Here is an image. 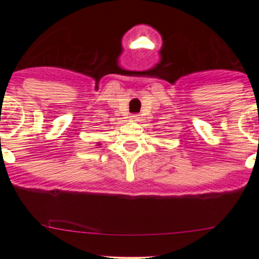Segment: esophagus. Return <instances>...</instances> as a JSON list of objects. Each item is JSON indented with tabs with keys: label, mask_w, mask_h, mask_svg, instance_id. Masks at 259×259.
<instances>
[{
	"label": "esophagus",
	"mask_w": 259,
	"mask_h": 259,
	"mask_svg": "<svg viewBox=\"0 0 259 259\" xmlns=\"http://www.w3.org/2000/svg\"><path fill=\"white\" fill-rule=\"evenodd\" d=\"M130 120H132V121H138L139 120V115L138 114L130 115Z\"/></svg>",
	"instance_id": "34e87169"
}]
</instances>
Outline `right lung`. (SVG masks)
I'll list each match as a JSON object with an SVG mask.
<instances>
[{
    "label": "right lung",
    "mask_w": 259,
    "mask_h": 259,
    "mask_svg": "<svg viewBox=\"0 0 259 259\" xmlns=\"http://www.w3.org/2000/svg\"><path fill=\"white\" fill-rule=\"evenodd\" d=\"M97 146H100V144H97Z\"/></svg>",
    "instance_id": "right-lung-1"
}]
</instances>
